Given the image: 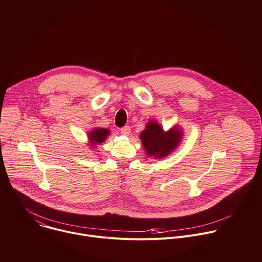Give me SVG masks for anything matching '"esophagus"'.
Instances as JSON below:
<instances>
[{
  "label": "esophagus",
  "instance_id": "34e87169",
  "mask_svg": "<svg viewBox=\"0 0 262 262\" xmlns=\"http://www.w3.org/2000/svg\"><path fill=\"white\" fill-rule=\"evenodd\" d=\"M120 133L123 135V136H128L130 134V127L129 126H124L120 129Z\"/></svg>",
  "mask_w": 262,
  "mask_h": 262
}]
</instances>
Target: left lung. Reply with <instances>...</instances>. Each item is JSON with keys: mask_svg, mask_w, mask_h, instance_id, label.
I'll list each match as a JSON object with an SVG mask.
<instances>
[{"mask_svg": "<svg viewBox=\"0 0 262 262\" xmlns=\"http://www.w3.org/2000/svg\"><path fill=\"white\" fill-rule=\"evenodd\" d=\"M182 137L180 126L174 125L166 132L157 120H149L140 134L145 154L155 159H164L172 154L181 143Z\"/></svg>", "mask_w": 262, "mask_h": 262, "instance_id": "8db88e82", "label": "left lung"}]
</instances>
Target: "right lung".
<instances>
[{"label": "right lung", "instance_id": "right-lung-1", "mask_svg": "<svg viewBox=\"0 0 262 262\" xmlns=\"http://www.w3.org/2000/svg\"><path fill=\"white\" fill-rule=\"evenodd\" d=\"M110 136V130L107 128L94 127L92 130L88 133V145L94 149L97 145L103 143L106 138Z\"/></svg>", "mask_w": 262, "mask_h": 262}]
</instances>
